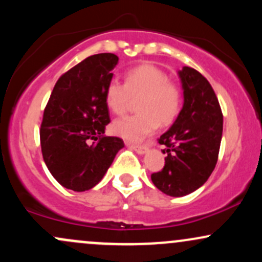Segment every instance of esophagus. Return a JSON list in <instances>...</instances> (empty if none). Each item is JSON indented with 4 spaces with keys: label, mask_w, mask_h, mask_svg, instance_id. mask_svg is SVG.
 Returning a JSON list of instances; mask_svg holds the SVG:
<instances>
[{
    "label": "esophagus",
    "mask_w": 262,
    "mask_h": 262,
    "mask_svg": "<svg viewBox=\"0 0 262 262\" xmlns=\"http://www.w3.org/2000/svg\"><path fill=\"white\" fill-rule=\"evenodd\" d=\"M126 145L129 146L130 149H133L134 151H137L138 154H144L146 151V146L145 145H137V144H130V143H126Z\"/></svg>",
    "instance_id": "1"
}]
</instances>
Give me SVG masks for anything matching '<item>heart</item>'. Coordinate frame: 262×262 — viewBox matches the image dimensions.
Wrapping results in <instances>:
<instances>
[{
  "label": "heart",
  "mask_w": 262,
  "mask_h": 262,
  "mask_svg": "<svg viewBox=\"0 0 262 262\" xmlns=\"http://www.w3.org/2000/svg\"><path fill=\"white\" fill-rule=\"evenodd\" d=\"M138 113L114 120L112 130L130 142L153 134L158 125H169L182 107L180 89L154 64L137 66L124 74V84L112 79L105 88V103L113 113L123 114L137 100Z\"/></svg>",
  "instance_id": "obj_1"
}]
</instances>
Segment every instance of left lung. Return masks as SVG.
<instances>
[{"instance_id":"obj_1","label":"left lung","mask_w":262,"mask_h":262,"mask_svg":"<svg viewBox=\"0 0 262 262\" xmlns=\"http://www.w3.org/2000/svg\"><path fill=\"white\" fill-rule=\"evenodd\" d=\"M184 104L174 124L158 142L165 145V165L151 182L170 196L199 189L216 165L223 136V113L214 89L196 70L179 71Z\"/></svg>"}]
</instances>
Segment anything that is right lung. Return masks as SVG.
<instances>
[{
    "label": "right lung",
    "mask_w": 262,
    "mask_h": 262,
    "mask_svg": "<svg viewBox=\"0 0 262 262\" xmlns=\"http://www.w3.org/2000/svg\"><path fill=\"white\" fill-rule=\"evenodd\" d=\"M118 64L113 53L87 57L57 80L43 112L39 138L43 160L62 186H96L124 142L104 136L109 119L105 88Z\"/></svg>",
    "instance_id": "add662e5"
}]
</instances>
